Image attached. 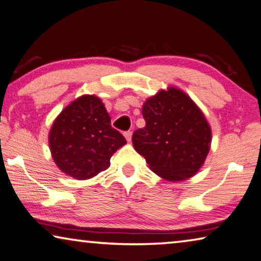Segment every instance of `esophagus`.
Wrapping results in <instances>:
<instances>
[{"label":"esophagus","instance_id":"esophagus-1","mask_svg":"<svg viewBox=\"0 0 261 261\" xmlns=\"http://www.w3.org/2000/svg\"><path fill=\"white\" fill-rule=\"evenodd\" d=\"M124 136H125V138H126L127 142H130V140H131V137H132V132H131V131H126V132H124Z\"/></svg>","mask_w":261,"mask_h":261}]
</instances>
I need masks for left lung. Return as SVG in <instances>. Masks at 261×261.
Masks as SVG:
<instances>
[{"instance_id": "left-lung-1", "label": "left lung", "mask_w": 261, "mask_h": 261, "mask_svg": "<svg viewBox=\"0 0 261 261\" xmlns=\"http://www.w3.org/2000/svg\"><path fill=\"white\" fill-rule=\"evenodd\" d=\"M146 125L132 135L135 150L165 180L192 177L203 165L212 130L190 97L175 88L161 90L144 103Z\"/></svg>"}]
</instances>
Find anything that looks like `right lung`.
Listing matches in <instances>:
<instances>
[{
    "instance_id": "add662e5",
    "label": "right lung",
    "mask_w": 261,
    "mask_h": 261,
    "mask_svg": "<svg viewBox=\"0 0 261 261\" xmlns=\"http://www.w3.org/2000/svg\"><path fill=\"white\" fill-rule=\"evenodd\" d=\"M48 142L57 166L79 180L90 179L108 168L111 155L126 144L94 95L79 97L61 111Z\"/></svg>"
}]
</instances>
